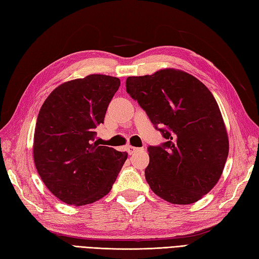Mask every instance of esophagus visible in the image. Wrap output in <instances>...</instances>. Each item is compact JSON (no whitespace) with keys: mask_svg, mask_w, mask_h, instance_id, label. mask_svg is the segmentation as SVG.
Listing matches in <instances>:
<instances>
[{"mask_svg":"<svg viewBox=\"0 0 259 259\" xmlns=\"http://www.w3.org/2000/svg\"><path fill=\"white\" fill-rule=\"evenodd\" d=\"M137 150H138V148L132 147V145H128V147H127V151H128V153H129L130 155L134 154Z\"/></svg>","mask_w":259,"mask_h":259,"instance_id":"1","label":"esophagus"}]
</instances>
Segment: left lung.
<instances>
[{
    "instance_id": "left-lung-1",
    "label": "left lung",
    "mask_w": 259,
    "mask_h": 259,
    "mask_svg": "<svg viewBox=\"0 0 259 259\" xmlns=\"http://www.w3.org/2000/svg\"><path fill=\"white\" fill-rule=\"evenodd\" d=\"M125 86L167 139L148 148L150 188L174 204L200 200L220 180L229 154L227 128L212 93L194 75L171 68L129 76Z\"/></svg>"
}]
</instances>
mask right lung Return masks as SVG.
I'll return each mask as SVG.
<instances>
[{
	"mask_svg": "<svg viewBox=\"0 0 259 259\" xmlns=\"http://www.w3.org/2000/svg\"><path fill=\"white\" fill-rule=\"evenodd\" d=\"M118 77L90 74L59 85L39 110L32 153L39 176L59 200L73 205L107 195L128 157L127 152L94 142Z\"/></svg>",
	"mask_w": 259,
	"mask_h": 259,
	"instance_id": "1",
	"label": "right lung"
}]
</instances>
